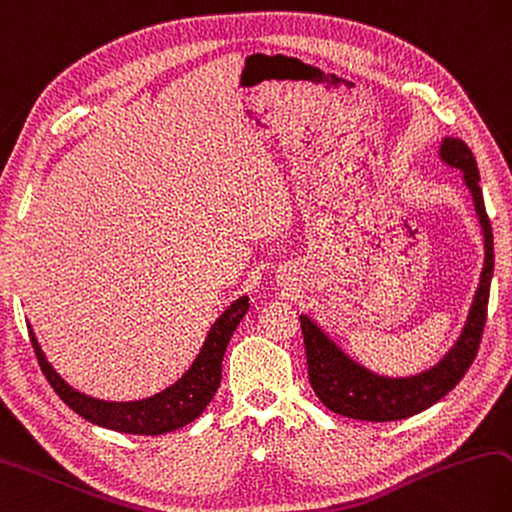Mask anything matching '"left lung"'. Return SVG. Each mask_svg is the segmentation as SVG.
Listing matches in <instances>:
<instances>
[{
  "instance_id": "1",
  "label": "left lung",
  "mask_w": 512,
  "mask_h": 512,
  "mask_svg": "<svg viewBox=\"0 0 512 512\" xmlns=\"http://www.w3.org/2000/svg\"><path fill=\"white\" fill-rule=\"evenodd\" d=\"M441 159L463 172V181H466L472 199H475V210L483 230V246H486L481 280L470 306L466 327H463L454 347L432 369L407 378H387L353 362L318 324L306 318V315H300L311 387L322 405H327L331 412L340 416L374 423L410 418L452 392L477 356L481 333L486 327L490 280L492 268H495L492 228L486 206H483L477 161L470 147L461 138H443Z\"/></svg>"
}]
</instances>
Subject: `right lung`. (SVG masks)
Instances as JSON below:
<instances>
[{"label":"right lung","mask_w":512,"mask_h":512,"mask_svg":"<svg viewBox=\"0 0 512 512\" xmlns=\"http://www.w3.org/2000/svg\"><path fill=\"white\" fill-rule=\"evenodd\" d=\"M246 311L248 297L244 295L232 302L228 309L221 313V318L212 324L197 360L192 362V367L185 371L172 387L163 389L161 394L143 398V401L129 403L100 401V398H91L78 392V389H73L71 385L64 383L58 371L51 367V362L44 358L31 324L29 338L35 349L37 362H40L42 367V374L49 380L53 392L58 394L73 412L80 414L89 423L107 427V430L159 436L192 423L194 418L206 410V405L212 401V396H215L221 383V362H224V353L232 338V331L237 329V324L244 318Z\"/></svg>","instance_id":"add662e5"}]
</instances>
